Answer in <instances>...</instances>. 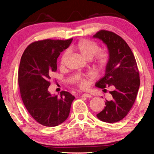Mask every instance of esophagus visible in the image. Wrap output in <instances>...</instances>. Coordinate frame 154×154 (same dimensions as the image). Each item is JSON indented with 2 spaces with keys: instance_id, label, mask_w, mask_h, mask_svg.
<instances>
[{
  "instance_id": "1",
  "label": "esophagus",
  "mask_w": 154,
  "mask_h": 154,
  "mask_svg": "<svg viewBox=\"0 0 154 154\" xmlns=\"http://www.w3.org/2000/svg\"><path fill=\"white\" fill-rule=\"evenodd\" d=\"M82 97H84V98H90L92 97V96H91L90 94H83L82 95Z\"/></svg>"
}]
</instances>
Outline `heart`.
<instances>
[{"label":"heart","instance_id":"obj_1","mask_svg":"<svg viewBox=\"0 0 154 154\" xmlns=\"http://www.w3.org/2000/svg\"><path fill=\"white\" fill-rule=\"evenodd\" d=\"M100 47L97 44L88 39L83 38L78 41L75 46L71 48L69 51H75L80 56L88 60H92L94 66L98 72H103L105 70L109 62V54L107 52L100 51ZM69 56V52L64 51L59 59V66L63 68L66 64V61ZM94 79L93 75L89 73L85 76L78 75L73 81L74 84L80 89H86L89 83Z\"/></svg>","mask_w":154,"mask_h":154}]
</instances>
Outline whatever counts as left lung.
<instances>
[{
    "label": "left lung",
    "mask_w": 154,
    "mask_h": 154,
    "mask_svg": "<svg viewBox=\"0 0 154 154\" xmlns=\"http://www.w3.org/2000/svg\"><path fill=\"white\" fill-rule=\"evenodd\" d=\"M94 37L102 40L109 52L105 75L96 86L102 89L110 86L114 88L109 92L112 99L106 100L105 108L96 116L103 122L115 123L124 119L134 105L140 85L139 71L133 53L120 36L100 30Z\"/></svg>",
    "instance_id": "8db88e82"
}]
</instances>
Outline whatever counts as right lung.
I'll use <instances>...</instances> for the list:
<instances>
[{"label":"right lung","instance_id":"right-lung-1","mask_svg":"<svg viewBox=\"0 0 154 154\" xmlns=\"http://www.w3.org/2000/svg\"><path fill=\"white\" fill-rule=\"evenodd\" d=\"M72 40L35 41L21 58L18 71L21 98L32 118L43 126H56L69 117L75 96L66 91L61 92L60 97L52 96L48 88L52 74L57 71V58Z\"/></svg>","mask_w":154,"mask_h":154}]
</instances>
